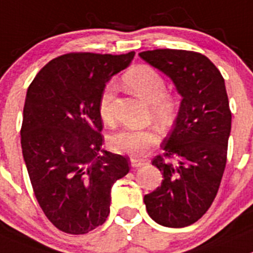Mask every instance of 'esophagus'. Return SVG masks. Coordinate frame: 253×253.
<instances>
[{"instance_id":"34e87169","label":"esophagus","mask_w":253,"mask_h":253,"mask_svg":"<svg viewBox=\"0 0 253 253\" xmlns=\"http://www.w3.org/2000/svg\"><path fill=\"white\" fill-rule=\"evenodd\" d=\"M130 164H131V168H141L148 165L149 160L148 159H141V158H131Z\"/></svg>"}]
</instances>
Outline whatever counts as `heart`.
Wrapping results in <instances>:
<instances>
[{
    "mask_svg": "<svg viewBox=\"0 0 253 253\" xmlns=\"http://www.w3.org/2000/svg\"><path fill=\"white\" fill-rule=\"evenodd\" d=\"M123 83L139 99L150 105L153 117L158 122L167 123L174 118L179 108V100L176 95L167 93V83L164 77L155 68L150 66L134 67L124 74ZM113 97H114V89L108 86L99 99V114L105 123H110L113 120ZM159 140H160L159 133L153 128L144 129V130L123 129L110 136L109 144L114 151L138 156L156 145Z\"/></svg>",
    "mask_w": 253,
    "mask_h": 253,
    "instance_id": "b5f03b06",
    "label": "heart"
}]
</instances>
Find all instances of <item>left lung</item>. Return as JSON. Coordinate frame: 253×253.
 I'll use <instances>...</instances> for the list:
<instances>
[{
  "label": "left lung",
  "instance_id": "8db88e82",
  "mask_svg": "<svg viewBox=\"0 0 253 253\" xmlns=\"http://www.w3.org/2000/svg\"><path fill=\"white\" fill-rule=\"evenodd\" d=\"M139 57L169 77L182 98L161 144L164 156L153 159L164 180L144 204L159 225L185 227L209 210L226 167L231 112L225 81L201 53L155 49Z\"/></svg>",
  "mask_w": 253,
  "mask_h": 253
}]
</instances>
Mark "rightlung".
Listing matches in <instances>:
<instances>
[{"mask_svg":"<svg viewBox=\"0 0 253 253\" xmlns=\"http://www.w3.org/2000/svg\"><path fill=\"white\" fill-rule=\"evenodd\" d=\"M135 53H69L45 64L28 86L22 154L36 199L58 230L83 235L103 225L110 191L128 158L102 149L99 99Z\"/></svg>","mask_w":253,"mask_h":253,"instance_id":"obj_1","label":"right lung"}]
</instances>
